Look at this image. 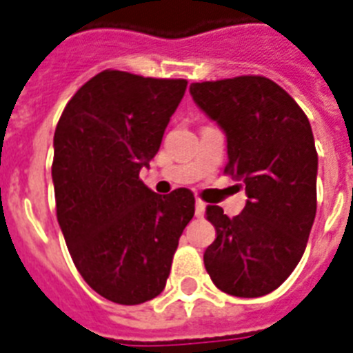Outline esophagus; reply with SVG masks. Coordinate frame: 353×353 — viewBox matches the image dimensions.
<instances>
[{
    "instance_id": "34e87169",
    "label": "esophagus",
    "mask_w": 353,
    "mask_h": 353,
    "mask_svg": "<svg viewBox=\"0 0 353 353\" xmlns=\"http://www.w3.org/2000/svg\"><path fill=\"white\" fill-rule=\"evenodd\" d=\"M205 208H206L205 203H203L201 199H197V201H196V216L201 217L203 214H205Z\"/></svg>"
}]
</instances>
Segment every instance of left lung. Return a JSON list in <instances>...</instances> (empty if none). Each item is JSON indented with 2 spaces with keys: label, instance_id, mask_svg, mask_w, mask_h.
<instances>
[{
  "label": "left lung",
  "instance_id": "left-lung-1",
  "mask_svg": "<svg viewBox=\"0 0 353 353\" xmlns=\"http://www.w3.org/2000/svg\"><path fill=\"white\" fill-rule=\"evenodd\" d=\"M197 107L226 134L225 174L243 181L239 216L206 206L216 239L205 250L214 285L236 297L270 294L305 254L317 208V152L308 117L263 76L192 83Z\"/></svg>",
  "mask_w": 353,
  "mask_h": 353
}]
</instances>
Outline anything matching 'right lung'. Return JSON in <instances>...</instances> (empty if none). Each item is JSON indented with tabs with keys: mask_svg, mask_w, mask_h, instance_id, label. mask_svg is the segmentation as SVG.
Wrapping results in <instances>:
<instances>
[{
	"mask_svg": "<svg viewBox=\"0 0 353 353\" xmlns=\"http://www.w3.org/2000/svg\"><path fill=\"white\" fill-rule=\"evenodd\" d=\"M186 79L103 70L63 110L54 132L57 223L87 285L117 305H141L167 285L196 199L159 196L139 179L161 145Z\"/></svg>",
	"mask_w": 353,
	"mask_h": 353,
	"instance_id": "right-lung-1",
	"label": "right lung"
}]
</instances>
